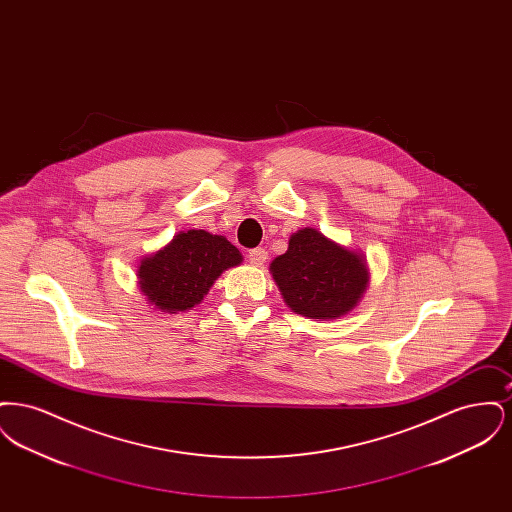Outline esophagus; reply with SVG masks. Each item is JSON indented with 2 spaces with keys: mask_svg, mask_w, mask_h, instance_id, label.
<instances>
[{
  "mask_svg": "<svg viewBox=\"0 0 512 512\" xmlns=\"http://www.w3.org/2000/svg\"><path fill=\"white\" fill-rule=\"evenodd\" d=\"M249 263L253 265V267H261L265 261L268 259L267 249H263V247H255V249H251L249 251Z\"/></svg>",
  "mask_w": 512,
  "mask_h": 512,
  "instance_id": "esophagus-1",
  "label": "esophagus"
}]
</instances>
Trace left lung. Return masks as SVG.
<instances>
[{
	"label": "left lung",
	"mask_w": 512,
	"mask_h": 512,
	"mask_svg": "<svg viewBox=\"0 0 512 512\" xmlns=\"http://www.w3.org/2000/svg\"><path fill=\"white\" fill-rule=\"evenodd\" d=\"M272 278L293 313L332 320L347 315L368 286L365 257L328 240L317 228H301L288 251L270 263Z\"/></svg>",
	"instance_id": "8db88e82"
}]
</instances>
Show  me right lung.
Returning <instances> with one entry per match:
<instances>
[{
	"label": "right lung",
	"instance_id": "obj_1",
	"mask_svg": "<svg viewBox=\"0 0 512 512\" xmlns=\"http://www.w3.org/2000/svg\"><path fill=\"white\" fill-rule=\"evenodd\" d=\"M242 263V253L224 236L188 230L169 245L142 259L138 267L140 290L155 309L182 313L203 301L226 268Z\"/></svg>",
	"mask_w": 512,
	"mask_h": 512
}]
</instances>
